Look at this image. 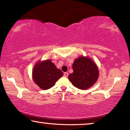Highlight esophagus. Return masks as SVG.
Instances as JSON below:
<instances>
[{
    "label": "esophagus",
    "mask_w": 130,
    "mask_h": 130,
    "mask_svg": "<svg viewBox=\"0 0 130 130\" xmlns=\"http://www.w3.org/2000/svg\"><path fill=\"white\" fill-rule=\"evenodd\" d=\"M68 75H69V73H67V72H65V73H64V77H68Z\"/></svg>",
    "instance_id": "obj_1"
}]
</instances>
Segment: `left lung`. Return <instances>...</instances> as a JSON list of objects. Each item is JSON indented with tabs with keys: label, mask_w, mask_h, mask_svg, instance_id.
I'll use <instances>...</instances> for the list:
<instances>
[{
	"label": "left lung",
	"mask_w": 130,
	"mask_h": 130,
	"mask_svg": "<svg viewBox=\"0 0 130 130\" xmlns=\"http://www.w3.org/2000/svg\"><path fill=\"white\" fill-rule=\"evenodd\" d=\"M73 73L70 74L69 79L77 88L86 89L90 88L97 81L98 69L94 62L88 57H80L75 59L73 64Z\"/></svg>",
	"instance_id": "obj_1"
}]
</instances>
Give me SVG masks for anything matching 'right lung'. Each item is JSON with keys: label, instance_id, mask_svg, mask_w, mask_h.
Returning <instances> with one entry per match:
<instances>
[{"label": "right lung", "instance_id": "1", "mask_svg": "<svg viewBox=\"0 0 130 130\" xmlns=\"http://www.w3.org/2000/svg\"><path fill=\"white\" fill-rule=\"evenodd\" d=\"M32 74L36 84L43 90H46L53 87L63 73L51 60H47L36 64Z\"/></svg>", "mask_w": 130, "mask_h": 130}]
</instances>
